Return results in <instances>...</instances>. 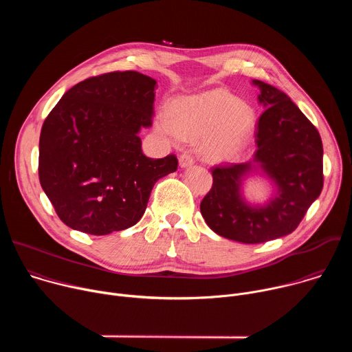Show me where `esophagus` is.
Returning a JSON list of instances; mask_svg holds the SVG:
<instances>
[{
  "instance_id": "34e87169",
  "label": "esophagus",
  "mask_w": 352,
  "mask_h": 352,
  "mask_svg": "<svg viewBox=\"0 0 352 352\" xmlns=\"http://www.w3.org/2000/svg\"><path fill=\"white\" fill-rule=\"evenodd\" d=\"M178 160H179V167H181V168H188V167H190V166L193 164L192 156H190V155H186V153L181 155Z\"/></svg>"
}]
</instances>
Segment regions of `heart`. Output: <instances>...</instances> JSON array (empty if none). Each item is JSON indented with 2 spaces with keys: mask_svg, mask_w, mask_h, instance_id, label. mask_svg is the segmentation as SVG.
Here are the masks:
<instances>
[{
  "mask_svg": "<svg viewBox=\"0 0 352 352\" xmlns=\"http://www.w3.org/2000/svg\"><path fill=\"white\" fill-rule=\"evenodd\" d=\"M255 125L254 109L226 89L181 96L160 113L156 132L173 142L196 140L197 153L210 163L234 160L245 148Z\"/></svg>",
  "mask_w": 352,
  "mask_h": 352,
  "instance_id": "1",
  "label": "heart"
}]
</instances>
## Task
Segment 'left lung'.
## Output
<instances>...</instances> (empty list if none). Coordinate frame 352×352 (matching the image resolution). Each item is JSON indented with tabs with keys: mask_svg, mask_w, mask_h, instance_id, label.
<instances>
[{
	"mask_svg": "<svg viewBox=\"0 0 352 352\" xmlns=\"http://www.w3.org/2000/svg\"><path fill=\"white\" fill-rule=\"evenodd\" d=\"M265 113L255 133L256 150L246 163L216 167L213 186L200 204L206 224L219 235L261 243L291 234L323 188V146L318 129L281 90L252 80ZM272 185L263 204L244 196L248 177Z\"/></svg>",
	"mask_w": 352,
	"mask_h": 352,
	"instance_id": "8db88e82",
	"label": "left lung"
}]
</instances>
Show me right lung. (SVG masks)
<instances>
[{"label": "right lung", "instance_id": "1", "mask_svg": "<svg viewBox=\"0 0 352 352\" xmlns=\"http://www.w3.org/2000/svg\"><path fill=\"white\" fill-rule=\"evenodd\" d=\"M157 82L136 71L110 72L71 87L45 118L38 178L71 228L107 235L135 226L155 184L174 173V155L150 159L139 132L152 126Z\"/></svg>", "mask_w": 352, "mask_h": 352}]
</instances>
